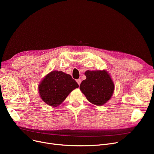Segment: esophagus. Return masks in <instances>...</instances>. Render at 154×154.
I'll list each match as a JSON object with an SVG mask.
<instances>
[{
    "mask_svg": "<svg viewBox=\"0 0 154 154\" xmlns=\"http://www.w3.org/2000/svg\"><path fill=\"white\" fill-rule=\"evenodd\" d=\"M77 82L78 83V84L80 85V83H81V82H82V80L80 79H77Z\"/></svg>",
    "mask_w": 154,
    "mask_h": 154,
    "instance_id": "1",
    "label": "esophagus"
}]
</instances>
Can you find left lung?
I'll use <instances>...</instances> for the list:
<instances>
[{
  "mask_svg": "<svg viewBox=\"0 0 154 154\" xmlns=\"http://www.w3.org/2000/svg\"><path fill=\"white\" fill-rule=\"evenodd\" d=\"M86 79L80 85V89L87 100L96 106H102L112 97L114 84L106 70H87Z\"/></svg>",
  "mask_w": 154,
  "mask_h": 154,
  "instance_id": "left-lung-1",
  "label": "left lung"
}]
</instances>
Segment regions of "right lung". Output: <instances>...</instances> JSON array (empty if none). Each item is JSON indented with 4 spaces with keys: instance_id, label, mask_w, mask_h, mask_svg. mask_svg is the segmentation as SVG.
<instances>
[{
    "instance_id": "obj_1",
    "label": "right lung",
    "mask_w": 154,
    "mask_h": 154,
    "mask_svg": "<svg viewBox=\"0 0 154 154\" xmlns=\"http://www.w3.org/2000/svg\"><path fill=\"white\" fill-rule=\"evenodd\" d=\"M78 87V84L71 75L55 70L43 79L38 86V91L43 101L51 106L57 107Z\"/></svg>"
}]
</instances>
